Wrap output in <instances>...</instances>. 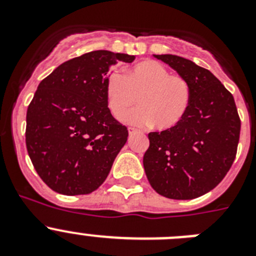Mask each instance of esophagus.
I'll return each instance as SVG.
<instances>
[{"mask_svg":"<svg viewBox=\"0 0 256 256\" xmlns=\"http://www.w3.org/2000/svg\"><path fill=\"white\" fill-rule=\"evenodd\" d=\"M136 133H138V130H132V128H130V136H133V134H136Z\"/></svg>","mask_w":256,"mask_h":256,"instance_id":"obj_1","label":"esophagus"}]
</instances>
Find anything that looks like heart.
Wrapping results in <instances>:
<instances>
[{"label": "heart", "mask_w": 256, "mask_h": 256, "mask_svg": "<svg viewBox=\"0 0 256 256\" xmlns=\"http://www.w3.org/2000/svg\"><path fill=\"white\" fill-rule=\"evenodd\" d=\"M108 108L118 120L136 104L140 108L130 112L126 122L168 130L180 124L188 108L190 86L184 78L169 73L168 68L155 60L133 65L126 76L112 73L105 83Z\"/></svg>", "instance_id": "b5f03b06"}]
</instances>
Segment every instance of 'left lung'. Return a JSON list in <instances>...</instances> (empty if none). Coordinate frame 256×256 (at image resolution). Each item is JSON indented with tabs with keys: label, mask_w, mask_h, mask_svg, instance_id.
I'll use <instances>...</instances> for the list:
<instances>
[{
	"label": "left lung",
	"mask_w": 256,
	"mask_h": 256,
	"mask_svg": "<svg viewBox=\"0 0 256 256\" xmlns=\"http://www.w3.org/2000/svg\"><path fill=\"white\" fill-rule=\"evenodd\" d=\"M154 58L186 79L191 97L180 124L148 134L144 173L159 195L191 200L214 188L230 170L241 122L234 96L212 72L177 55Z\"/></svg>",
	"instance_id": "left-lung-1"
}]
</instances>
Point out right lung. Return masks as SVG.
Wrapping results in <instances>:
<instances>
[{"mask_svg":"<svg viewBox=\"0 0 256 256\" xmlns=\"http://www.w3.org/2000/svg\"><path fill=\"white\" fill-rule=\"evenodd\" d=\"M136 56L97 50L58 65L38 84L26 112V142L38 176L62 195H86L108 177L128 130L112 115L105 83Z\"/></svg>","mask_w":256,"mask_h":256,"instance_id":"obj_1","label":"right lung"}]
</instances>
